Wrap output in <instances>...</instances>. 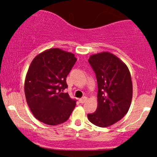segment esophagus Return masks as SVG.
Here are the masks:
<instances>
[{
  "label": "esophagus",
  "instance_id": "1",
  "mask_svg": "<svg viewBox=\"0 0 157 157\" xmlns=\"http://www.w3.org/2000/svg\"><path fill=\"white\" fill-rule=\"evenodd\" d=\"M87 100H88L87 97H83L82 99H80V100H79V102H80V103H84V102H86V101H87Z\"/></svg>",
  "mask_w": 157,
  "mask_h": 157
}]
</instances>
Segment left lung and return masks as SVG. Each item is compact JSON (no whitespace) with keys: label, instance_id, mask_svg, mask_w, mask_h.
<instances>
[{"label":"left lung","instance_id":"left-lung-1","mask_svg":"<svg viewBox=\"0 0 157 157\" xmlns=\"http://www.w3.org/2000/svg\"><path fill=\"white\" fill-rule=\"evenodd\" d=\"M89 62L96 74L98 103L96 111L89 113L88 119L99 127H109L124 117L131 106L130 71L119 57L108 52L91 55Z\"/></svg>","mask_w":157,"mask_h":157}]
</instances>
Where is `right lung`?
Wrapping results in <instances>:
<instances>
[{
	"instance_id": "obj_1",
	"label": "right lung",
	"mask_w": 157,
	"mask_h": 157,
	"mask_svg": "<svg viewBox=\"0 0 157 157\" xmlns=\"http://www.w3.org/2000/svg\"><path fill=\"white\" fill-rule=\"evenodd\" d=\"M77 58L58 48H49L32 61L24 84L26 102L34 117L49 125L63 123L76 105L63 90L68 88L66 77Z\"/></svg>"
}]
</instances>
